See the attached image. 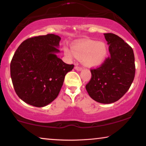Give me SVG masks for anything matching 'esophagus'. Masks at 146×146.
Here are the masks:
<instances>
[{
  "mask_svg": "<svg viewBox=\"0 0 146 146\" xmlns=\"http://www.w3.org/2000/svg\"><path fill=\"white\" fill-rule=\"evenodd\" d=\"M74 68L76 70H79V71H80V70H82V68L80 67V66H75Z\"/></svg>",
  "mask_w": 146,
  "mask_h": 146,
  "instance_id": "esophagus-1",
  "label": "esophagus"
}]
</instances>
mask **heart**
Masks as SVG:
<instances>
[{
  "label": "heart",
  "instance_id": "heart-1",
  "mask_svg": "<svg viewBox=\"0 0 146 146\" xmlns=\"http://www.w3.org/2000/svg\"><path fill=\"white\" fill-rule=\"evenodd\" d=\"M64 52L70 58L76 56L78 59H83L86 66H96L104 61L108 50L104 43L89 40L75 44L72 49L65 47Z\"/></svg>",
  "mask_w": 146,
  "mask_h": 146
}]
</instances>
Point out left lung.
<instances>
[{"label":"left lung","mask_w":146,"mask_h":146,"mask_svg":"<svg viewBox=\"0 0 146 146\" xmlns=\"http://www.w3.org/2000/svg\"><path fill=\"white\" fill-rule=\"evenodd\" d=\"M110 56L96 68H91L92 77L86 85L90 96L98 102L111 104L127 92L135 77L132 48L118 36L105 33Z\"/></svg>","instance_id":"obj_1"}]
</instances>
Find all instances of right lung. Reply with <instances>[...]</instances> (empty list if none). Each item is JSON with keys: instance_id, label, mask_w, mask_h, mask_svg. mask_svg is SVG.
Here are the masks:
<instances>
[{"instance_id": "add662e5", "label": "right lung", "mask_w": 146, "mask_h": 146, "mask_svg": "<svg viewBox=\"0 0 146 146\" xmlns=\"http://www.w3.org/2000/svg\"><path fill=\"white\" fill-rule=\"evenodd\" d=\"M60 39L53 34L29 38L15 52L11 76L16 93L25 102L43 107L58 96L66 74L74 66L57 56Z\"/></svg>"}]
</instances>
